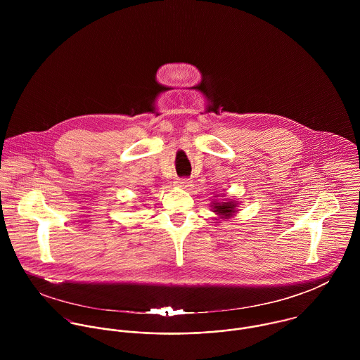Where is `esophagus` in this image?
Here are the masks:
<instances>
[{"label":"esophagus","instance_id":"34e87169","mask_svg":"<svg viewBox=\"0 0 360 360\" xmlns=\"http://www.w3.org/2000/svg\"><path fill=\"white\" fill-rule=\"evenodd\" d=\"M176 186H177L179 188L186 190V188H188V187L191 186V181H190L188 179H179V180L176 181Z\"/></svg>","mask_w":360,"mask_h":360}]
</instances>
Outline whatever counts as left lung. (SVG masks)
<instances>
[{"mask_svg": "<svg viewBox=\"0 0 360 360\" xmlns=\"http://www.w3.org/2000/svg\"><path fill=\"white\" fill-rule=\"evenodd\" d=\"M213 197H219V194H214ZM223 200H212L210 202V210L216 214V220H226L231 219L238 213V201L226 198V194L221 195Z\"/></svg>", "mask_w": 360, "mask_h": 360, "instance_id": "obj_1", "label": "left lung"}]
</instances>
